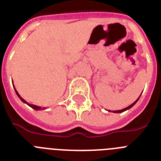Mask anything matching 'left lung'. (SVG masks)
Segmentation results:
<instances>
[{
	"label": "left lung",
	"instance_id": "1",
	"mask_svg": "<svg viewBox=\"0 0 161 161\" xmlns=\"http://www.w3.org/2000/svg\"><path fill=\"white\" fill-rule=\"evenodd\" d=\"M139 97H140V96H139ZM139 97L138 98V99H137V100H135V101L134 102V103H133L132 104H130V105L128 106V107L125 108H123V109H121V110H117V111H113V113H116V114H120V113H122V112H125V111H126V110L130 109V108H132L133 106H134V105H135V104H136L137 101H138V100H139ZM108 112H111V111H110V110H108Z\"/></svg>",
	"mask_w": 161,
	"mask_h": 161
}]
</instances>
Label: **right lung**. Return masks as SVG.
<instances>
[{"instance_id": "right-lung-1", "label": "right lung", "mask_w": 161, "mask_h": 161, "mask_svg": "<svg viewBox=\"0 0 161 161\" xmlns=\"http://www.w3.org/2000/svg\"><path fill=\"white\" fill-rule=\"evenodd\" d=\"M14 86V85H13ZM14 90H15V92H16V94H17V96H19V99H20L21 100H22V102H23V103H25V104H27V105H29L30 106V107H31L32 108H34V109H36V110H43V109H45L46 108H41V107H40V106H36V105H35V104H29V103H27V102L26 101V100H24V99H22V97H21L20 96V95L19 94V92H17V90L16 89H15V87H14Z\"/></svg>"}]
</instances>
